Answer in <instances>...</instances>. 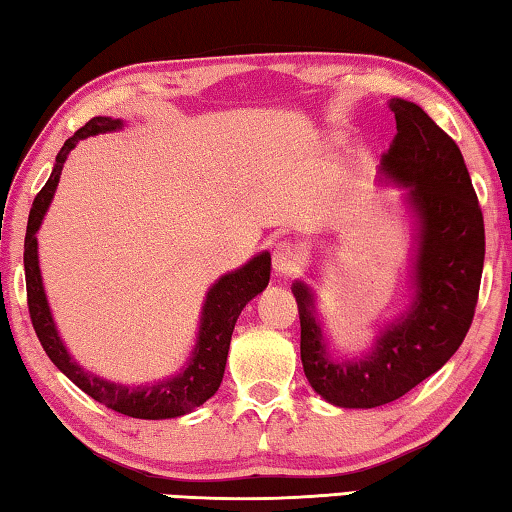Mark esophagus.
I'll use <instances>...</instances> for the list:
<instances>
[{
  "label": "esophagus",
  "mask_w": 512,
  "mask_h": 512,
  "mask_svg": "<svg viewBox=\"0 0 512 512\" xmlns=\"http://www.w3.org/2000/svg\"><path fill=\"white\" fill-rule=\"evenodd\" d=\"M274 272L279 276H292L301 270V251L297 249V245H292L290 240H283L276 245L274 256Z\"/></svg>",
  "instance_id": "34e87169"
}]
</instances>
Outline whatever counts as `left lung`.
<instances>
[{
	"label": "left lung",
	"mask_w": 512,
	"mask_h": 512,
	"mask_svg": "<svg viewBox=\"0 0 512 512\" xmlns=\"http://www.w3.org/2000/svg\"><path fill=\"white\" fill-rule=\"evenodd\" d=\"M389 107L398 134L378 179L405 188L402 204L414 220L407 308L380 326L369 351L346 355L330 346L310 285L292 283L303 373L321 398L344 409H373L402 398L459 351L486 256L483 215L459 146L420 105L391 98Z\"/></svg>",
	"instance_id": "1"
}]
</instances>
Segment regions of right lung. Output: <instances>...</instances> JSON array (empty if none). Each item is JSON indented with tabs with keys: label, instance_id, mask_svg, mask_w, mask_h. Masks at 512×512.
Returning a JSON list of instances; mask_svg holds the SVG:
<instances>
[{
	"label": "right lung",
	"instance_id": "obj_1",
	"mask_svg": "<svg viewBox=\"0 0 512 512\" xmlns=\"http://www.w3.org/2000/svg\"><path fill=\"white\" fill-rule=\"evenodd\" d=\"M123 128L121 119L112 116H94L87 121L74 137L65 141L56 155L51 175L42 191L35 195L29 224H26L24 238V272H26V297H29V315L33 321L35 335H38L44 353L67 378L83 389L89 398L101 402L107 409L119 411L123 416L143 418V420H166L191 414L200 405H204L215 391H218L224 366H227L231 333L236 326L242 308L261 294L267 283H270L272 256L270 251H258L249 261L238 267V270L227 272L215 281L200 312V326H197L195 346L182 369L155 382L143 384H121L110 382L87 371L80 366L74 355L67 351L65 342L53 321L47 292H44L42 272H40V256H38V231L42 227L44 215H47L53 195L62 175V166L69 157V152L78 146V141L87 137H96L103 132H116Z\"/></svg>",
	"mask_w": 512,
	"mask_h": 512
}]
</instances>
